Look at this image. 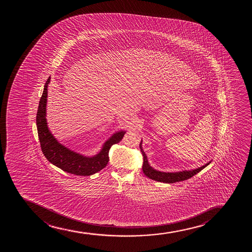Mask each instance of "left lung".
<instances>
[{"instance_id":"left-lung-1","label":"left lung","mask_w":252,"mask_h":252,"mask_svg":"<svg viewBox=\"0 0 252 252\" xmlns=\"http://www.w3.org/2000/svg\"><path fill=\"white\" fill-rule=\"evenodd\" d=\"M139 148H140V151H141L143 157H144V164H143L142 169H143V171H144L145 176L149 177V178H151V179L155 180L157 182H160V183H175L182 182L184 180L189 179V178L195 176L196 174L198 173L199 171H202L207 165L211 163V161L208 162L207 164L203 165V166L194 169V170H191V171H178V172H162V171L155 170L149 164L147 157H146V155L142 149V141L140 145H139Z\"/></svg>"}]
</instances>
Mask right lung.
I'll return each mask as SVG.
<instances>
[{
	"label": "right lung",
	"instance_id": "obj_1",
	"mask_svg": "<svg viewBox=\"0 0 252 252\" xmlns=\"http://www.w3.org/2000/svg\"><path fill=\"white\" fill-rule=\"evenodd\" d=\"M49 82L50 77L48 78L44 85V92L39 101L36 117L38 139L42 152L50 163L68 173L74 174L76 176H91L98 172L108 163V152L112 145L121 141L126 132L119 131L114 133L113 136L105 142L101 151L92 157H84L61 145L49 131L47 125L46 105Z\"/></svg>",
	"mask_w": 252,
	"mask_h": 252
}]
</instances>
